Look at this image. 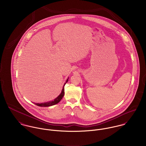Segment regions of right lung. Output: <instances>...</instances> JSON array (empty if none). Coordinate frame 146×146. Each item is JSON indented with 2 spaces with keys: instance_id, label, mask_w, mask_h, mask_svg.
<instances>
[{
  "instance_id": "add662e5",
  "label": "right lung",
  "mask_w": 146,
  "mask_h": 146,
  "mask_svg": "<svg viewBox=\"0 0 146 146\" xmlns=\"http://www.w3.org/2000/svg\"><path fill=\"white\" fill-rule=\"evenodd\" d=\"M68 78L66 80V83L64 84V85L63 86L62 90V92H61V94L56 98H55L53 101L47 102H44V103H42V104H35L37 105L38 106H40V107H49V106H53L54 104H57L58 103H59L60 102V101L62 99L63 97L64 94V85L66 84V83L68 82Z\"/></svg>"
}]
</instances>
